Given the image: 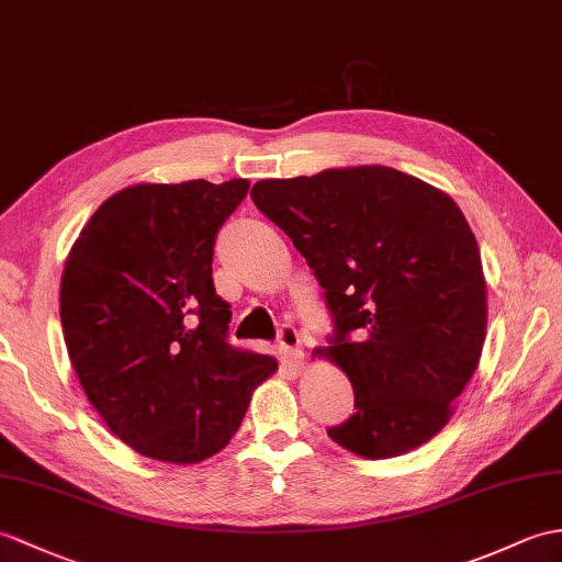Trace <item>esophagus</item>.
Masks as SVG:
<instances>
[{"mask_svg": "<svg viewBox=\"0 0 562 562\" xmlns=\"http://www.w3.org/2000/svg\"><path fill=\"white\" fill-rule=\"evenodd\" d=\"M280 351L292 367H302V335L292 325H282L280 328Z\"/></svg>", "mask_w": 562, "mask_h": 562, "instance_id": "34e87169", "label": "esophagus"}]
</instances>
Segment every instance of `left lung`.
<instances>
[{"label": "left lung", "instance_id": "obj_1", "mask_svg": "<svg viewBox=\"0 0 562 562\" xmlns=\"http://www.w3.org/2000/svg\"><path fill=\"white\" fill-rule=\"evenodd\" d=\"M251 199L308 260L335 313V340L313 359L347 373L357 412L328 436L387 460L440 434L479 369L488 323L484 266L460 205L383 165L260 179Z\"/></svg>", "mask_w": 562, "mask_h": 562}]
</instances>
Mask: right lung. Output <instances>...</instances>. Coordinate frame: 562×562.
Listing matches in <instances>:
<instances>
[{"instance_id":"1","label":"right lung","mask_w":562,"mask_h":562,"mask_svg":"<svg viewBox=\"0 0 562 562\" xmlns=\"http://www.w3.org/2000/svg\"><path fill=\"white\" fill-rule=\"evenodd\" d=\"M249 181L126 187L86 222L61 272L71 367L112 434L143 458L199 464L237 434L278 359L227 345L213 246Z\"/></svg>"}]
</instances>
